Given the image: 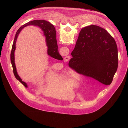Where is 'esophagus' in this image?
<instances>
[{
    "label": "esophagus",
    "instance_id": "34e87169",
    "mask_svg": "<svg viewBox=\"0 0 128 128\" xmlns=\"http://www.w3.org/2000/svg\"><path fill=\"white\" fill-rule=\"evenodd\" d=\"M69 59H70V56H66V57H65V58H64V59H65V60L66 61H68V60H69Z\"/></svg>",
    "mask_w": 128,
    "mask_h": 128
}]
</instances>
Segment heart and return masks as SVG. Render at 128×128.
I'll list each match as a JSON object with an SVG mask.
<instances>
[{"mask_svg":"<svg viewBox=\"0 0 128 128\" xmlns=\"http://www.w3.org/2000/svg\"><path fill=\"white\" fill-rule=\"evenodd\" d=\"M70 82L72 84H73V85H74V86H76V80H74V79H70Z\"/></svg>","mask_w":128,"mask_h":128,"instance_id":"heart-1","label":"heart"}]
</instances>
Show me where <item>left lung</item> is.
Instances as JSON below:
<instances>
[{
	"instance_id": "left-lung-1",
	"label": "left lung",
	"mask_w": 128,
	"mask_h": 128,
	"mask_svg": "<svg viewBox=\"0 0 128 128\" xmlns=\"http://www.w3.org/2000/svg\"><path fill=\"white\" fill-rule=\"evenodd\" d=\"M118 51L112 36L96 25L83 28L79 34L69 66L101 83L110 84L118 67Z\"/></svg>"
}]
</instances>
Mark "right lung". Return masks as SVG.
Returning <instances> with one entry per match:
<instances>
[{"label": "right lung", "mask_w": 128, "mask_h": 128, "mask_svg": "<svg viewBox=\"0 0 128 128\" xmlns=\"http://www.w3.org/2000/svg\"><path fill=\"white\" fill-rule=\"evenodd\" d=\"M30 25L38 26L40 28L44 31V35L46 36V44L48 47L47 54L48 55L53 58H54L57 60H63V58L60 55L58 51V45H57V42L56 40V30L54 26L52 24H50V22L45 20H33V21L29 22L26 23L25 24L23 25L22 26H21L19 29L18 30L16 33L15 38L14 39V41L12 44V46L11 53H10V61H11L12 66L13 72H14V76L26 88H28V86L27 84L25 82L22 81V79L20 78L18 74L16 66L15 65V62H14V51L16 48V44L18 35L19 34L21 31L22 30V29H23L24 27L26 26H30Z\"/></svg>", "instance_id": "obj_1"}]
</instances>
